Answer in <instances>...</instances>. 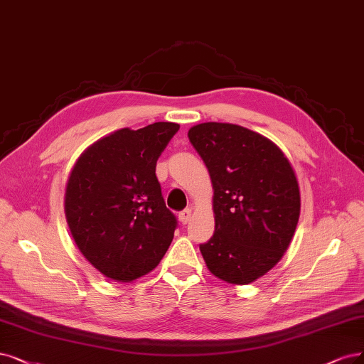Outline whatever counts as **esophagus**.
Instances as JSON below:
<instances>
[{"label": "esophagus", "mask_w": 364, "mask_h": 364, "mask_svg": "<svg viewBox=\"0 0 364 364\" xmlns=\"http://www.w3.org/2000/svg\"><path fill=\"white\" fill-rule=\"evenodd\" d=\"M191 214H193L191 209H183V210L181 212V214H179V221H181L182 224H186L188 221L191 220Z\"/></svg>", "instance_id": "esophagus-1"}]
</instances>
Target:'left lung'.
Listing matches in <instances>:
<instances>
[{
	"instance_id": "1",
	"label": "left lung",
	"mask_w": 364,
	"mask_h": 364,
	"mask_svg": "<svg viewBox=\"0 0 364 364\" xmlns=\"http://www.w3.org/2000/svg\"><path fill=\"white\" fill-rule=\"evenodd\" d=\"M188 139L209 171L215 232L200 252L230 284L253 283L274 268L295 233L301 197L282 149L240 124L206 122Z\"/></svg>"
}]
</instances>
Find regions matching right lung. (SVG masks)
Instances as JSON below:
<instances>
[{"instance_id": "1", "label": "right lung", "mask_w": 364, "mask_h": 364, "mask_svg": "<svg viewBox=\"0 0 364 364\" xmlns=\"http://www.w3.org/2000/svg\"><path fill=\"white\" fill-rule=\"evenodd\" d=\"M179 124L156 122L122 128L87 147L69 174L65 214L81 255L119 283L158 267L168 250L176 217L156 179V161Z\"/></svg>"}]
</instances>
